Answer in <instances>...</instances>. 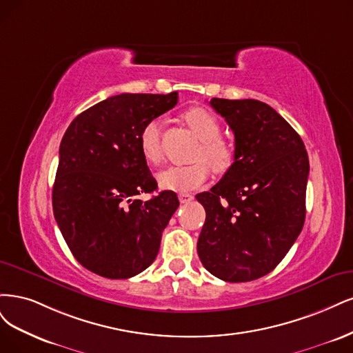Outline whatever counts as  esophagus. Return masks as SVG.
Masks as SVG:
<instances>
[{"mask_svg": "<svg viewBox=\"0 0 353 353\" xmlns=\"http://www.w3.org/2000/svg\"><path fill=\"white\" fill-rule=\"evenodd\" d=\"M192 199H193L192 193H188V192H185V193H179V201H180L181 203H186V202H189V201H192Z\"/></svg>", "mask_w": 353, "mask_h": 353, "instance_id": "obj_1", "label": "esophagus"}]
</instances>
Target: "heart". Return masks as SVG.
<instances>
[{
  "label": "heart",
  "instance_id": "obj_1",
  "mask_svg": "<svg viewBox=\"0 0 353 353\" xmlns=\"http://www.w3.org/2000/svg\"><path fill=\"white\" fill-rule=\"evenodd\" d=\"M183 117L189 124V128L202 141V148L198 152V158H205L215 172H225L233 163V150L229 143L220 138L221 126L219 119L211 111L202 107H192L186 110ZM138 143L139 151L146 163L152 165L160 164L163 161L160 121L151 120L143 124ZM208 163L203 160H199L186 165L168 167L157 176L158 185L165 190L176 192L196 189L210 176V165Z\"/></svg>",
  "mask_w": 353,
  "mask_h": 353
}]
</instances>
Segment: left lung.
<instances>
[{"mask_svg": "<svg viewBox=\"0 0 353 353\" xmlns=\"http://www.w3.org/2000/svg\"><path fill=\"white\" fill-rule=\"evenodd\" d=\"M234 133V161L210 192L198 255L212 276L242 283L274 270L305 221L310 161L301 136L256 99L212 98Z\"/></svg>", "mask_w": 353, "mask_h": 353, "instance_id": "obj_1", "label": "left lung"}]
</instances>
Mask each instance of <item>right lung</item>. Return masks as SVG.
<instances>
[{"label":"right lung","mask_w":353,"mask_h":353,"mask_svg":"<svg viewBox=\"0 0 353 353\" xmlns=\"http://www.w3.org/2000/svg\"><path fill=\"white\" fill-rule=\"evenodd\" d=\"M177 104V92L120 94L81 112L60 143L52 188L57 224L73 256L107 279H129L150 267L179 207L172 190H157L139 151L143 124Z\"/></svg>","instance_id":"1"}]
</instances>
